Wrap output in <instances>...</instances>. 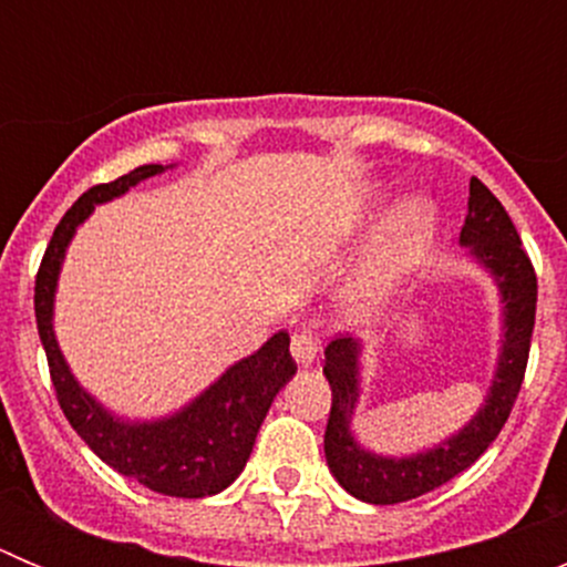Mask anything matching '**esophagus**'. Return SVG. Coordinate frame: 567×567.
<instances>
[{
    "label": "esophagus",
    "instance_id": "34e87169",
    "mask_svg": "<svg viewBox=\"0 0 567 567\" xmlns=\"http://www.w3.org/2000/svg\"><path fill=\"white\" fill-rule=\"evenodd\" d=\"M320 352V338L312 332V329H298L292 334V358L298 360L300 365H309L315 363Z\"/></svg>",
    "mask_w": 567,
    "mask_h": 567
}]
</instances>
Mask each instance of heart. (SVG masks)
Returning a JSON list of instances; mask_svg holds the SVG:
<instances>
[{
  "mask_svg": "<svg viewBox=\"0 0 567 567\" xmlns=\"http://www.w3.org/2000/svg\"><path fill=\"white\" fill-rule=\"evenodd\" d=\"M434 227H437V215H434L432 204L423 202V198L400 204L398 213L385 224L383 247H380L374 267L352 289L354 307L372 309L374 303H380L385 295L392 292L394 284L417 264L425 244L434 235Z\"/></svg>",
  "mask_w": 567,
  "mask_h": 567,
  "instance_id": "1",
  "label": "heart"
}]
</instances>
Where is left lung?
<instances>
[{
    "mask_svg": "<svg viewBox=\"0 0 567 567\" xmlns=\"http://www.w3.org/2000/svg\"><path fill=\"white\" fill-rule=\"evenodd\" d=\"M460 247H468L471 258L488 269L497 284L503 298V346L485 403L457 434L434 449L405 457H383L363 449L352 434L363 343L352 334H340L327 346L323 374L332 385V412L323 434V452L334 480L363 503H405L463 474L497 440L519 394L537 315V272L530 267L514 221L480 178H471L468 215L460 229Z\"/></svg>",
    "mask_w": 567,
    "mask_h": 567,
    "instance_id": "obj_1",
    "label": "left lung"
}]
</instances>
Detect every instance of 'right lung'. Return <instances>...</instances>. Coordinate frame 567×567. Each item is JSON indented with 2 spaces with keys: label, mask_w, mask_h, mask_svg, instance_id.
Wrapping results in <instances>:
<instances>
[{
  "label": "right lung",
  "mask_w": 567,
  "mask_h": 567,
  "mask_svg": "<svg viewBox=\"0 0 567 567\" xmlns=\"http://www.w3.org/2000/svg\"><path fill=\"white\" fill-rule=\"evenodd\" d=\"M162 164H144L110 184H96L64 213L53 229L42 267L37 275V327L48 354L50 380L56 389L64 417L76 429L79 437L102 457L110 468L124 477L158 491L164 497H213L235 483L249 454H252L258 429L267 417L275 394L298 372L289 354V334L278 332L260 346L258 352L238 360L204 389L182 412L162 420L115 417L79 385L64 363V354L53 334V298H56L59 272L76 229L90 218L96 204L113 202L150 175L164 173Z\"/></svg>",
  "instance_id": "obj_1"
}]
</instances>
